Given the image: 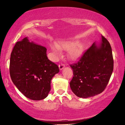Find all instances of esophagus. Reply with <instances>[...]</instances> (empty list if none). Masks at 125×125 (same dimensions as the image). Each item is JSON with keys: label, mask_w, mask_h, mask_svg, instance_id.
<instances>
[{"label": "esophagus", "mask_w": 125, "mask_h": 125, "mask_svg": "<svg viewBox=\"0 0 125 125\" xmlns=\"http://www.w3.org/2000/svg\"><path fill=\"white\" fill-rule=\"evenodd\" d=\"M59 69L60 70H62L63 68L65 67V65L64 64H62V63H61L60 64H59Z\"/></svg>", "instance_id": "obj_1"}]
</instances>
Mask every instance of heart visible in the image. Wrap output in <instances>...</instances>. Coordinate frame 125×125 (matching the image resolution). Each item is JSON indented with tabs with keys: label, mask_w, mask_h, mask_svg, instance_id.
<instances>
[{
	"label": "heart",
	"mask_w": 125,
	"mask_h": 125,
	"mask_svg": "<svg viewBox=\"0 0 125 125\" xmlns=\"http://www.w3.org/2000/svg\"><path fill=\"white\" fill-rule=\"evenodd\" d=\"M53 53L56 57L59 56L60 53V49H64L69 51V56L73 60L78 59L83 53L84 46L80 43L76 45L75 42H63L59 45H52L51 46Z\"/></svg>",
	"instance_id": "heart-1"
}]
</instances>
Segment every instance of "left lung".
<instances>
[{
    "label": "left lung",
    "instance_id": "8db88e82",
    "mask_svg": "<svg viewBox=\"0 0 125 125\" xmlns=\"http://www.w3.org/2000/svg\"><path fill=\"white\" fill-rule=\"evenodd\" d=\"M110 44L102 36L100 45L95 42L83 53L78 62L70 64L73 76L70 86L75 95L88 98L105 90L113 71Z\"/></svg>",
    "mask_w": 125,
    "mask_h": 125
}]
</instances>
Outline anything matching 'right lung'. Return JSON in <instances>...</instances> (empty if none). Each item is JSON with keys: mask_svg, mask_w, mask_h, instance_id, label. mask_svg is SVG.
Instances as JSON below:
<instances>
[{"mask_svg": "<svg viewBox=\"0 0 125 125\" xmlns=\"http://www.w3.org/2000/svg\"><path fill=\"white\" fill-rule=\"evenodd\" d=\"M59 72L57 64L49 60L45 47L27 37L15 44L10 57V74L16 88L32 100H43L51 90V81Z\"/></svg>", "mask_w": 125, "mask_h": 125, "instance_id": "right-lung-1", "label": "right lung"}]
</instances>
